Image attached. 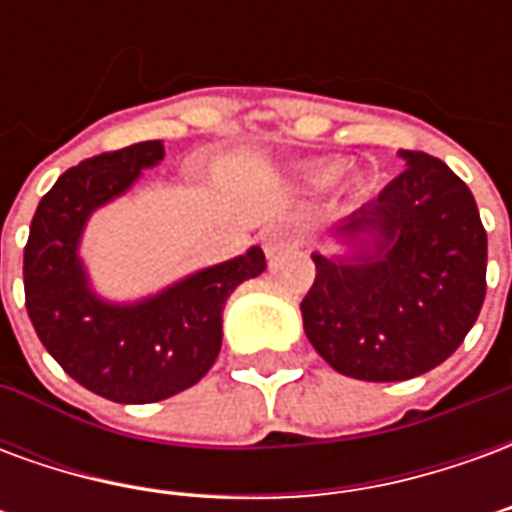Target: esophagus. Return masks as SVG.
I'll return each mask as SVG.
<instances>
[{
	"mask_svg": "<svg viewBox=\"0 0 512 512\" xmlns=\"http://www.w3.org/2000/svg\"><path fill=\"white\" fill-rule=\"evenodd\" d=\"M260 241H263V249H266L268 257H277L282 255L285 249H290V246L296 244V235H293V230L285 227V224H271V227H266V230L260 233Z\"/></svg>",
	"mask_w": 512,
	"mask_h": 512,
	"instance_id": "1",
	"label": "esophagus"
}]
</instances>
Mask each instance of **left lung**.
<instances>
[{"label": "left lung", "instance_id": "1", "mask_svg": "<svg viewBox=\"0 0 512 512\" xmlns=\"http://www.w3.org/2000/svg\"><path fill=\"white\" fill-rule=\"evenodd\" d=\"M406 169L321 235L304 332L359 381H406L441 365L480 315L485 238L472 191L444 161L400 150Z\"/></svg>", "mask_w": 512, "mask_h": 512}]
</instances>
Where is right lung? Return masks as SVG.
Masks as SVG:
<instances>
[{
    "label": "right lung",
    "instance_id": "obj_1",
    "mask_svg": "<svg viewBox=\"0 0 512 512\" xmlns=\"http://www.w3.org/2000/svg\"><path fill=\"white\" fill-rule=\"evenodd\" d=\"M164 161V142H136L71 167L40 200L24 249L29 321L60 367L115 403H156L200 381L222 348L233 290L266 271L260 246L197 268L139 299H109L84 263V230Z\"/></svg>",
    "mask_w": 512,
    "mask_h": 512
}]
</instances>
